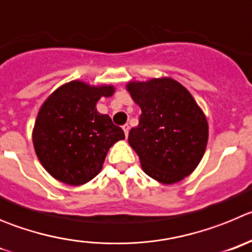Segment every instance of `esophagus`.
Segmentation results:
<instances>
[{"instance_id": "esophagus-1", "label": "esophagus", "mask_w": 252, "mask_h": 252, "mask_svg": "<svg viewBox=\"0 0 252 252\" xmlns=\"http://www.w3.org/2000/svg\"><path fill=\"white\" fill-rule=\"evenodd\" d=\"M129 129H130V126H129L128 124H126V126H123V130H124V134H126V137H128Z\"/></svg>"}]
</instances>
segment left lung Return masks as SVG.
Instances as JSON below:
<instances>
[{
  "label": "left lung",
  "instance_id": "1",
  "mask_svg": "<svg viewBox=\"0 0 252 252\" xmlns=\"http://www.w3.org/2000/svg\"><path fill=\"white\" fill-rule=\"evenodd\" d=\"M126 88L142 109L128 142L143 171L164 185L183 180L196 168L207 146L205 114L189 92L173 79L129 83Z\"/></svg>",
  "mask_w": 252,
  "mask_h": 252
}]
</instances>
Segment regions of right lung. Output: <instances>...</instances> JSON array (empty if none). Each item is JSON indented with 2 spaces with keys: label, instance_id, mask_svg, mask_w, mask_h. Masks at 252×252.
Masks as SVG:
<instances>
[{
  "label": "right lung",
  "instance_id": "add662e5",
  "mask_svg": "<svg viewBox=\"0 0 252 252\" xmlns=\"http://www.w3.org/2000/svg\"><path fill=\"white\" fill-rule=\"evenodd\" d=\"M113 93V87L71 81L54 92L41 106L33 129V147L54 178L71 186L89 182L100 172L110 147L126 138L109 115L95 108L100 96Z\"/></svg>",
  "mask_w": 252,
  "mask_h": 252
}]
</instances>
